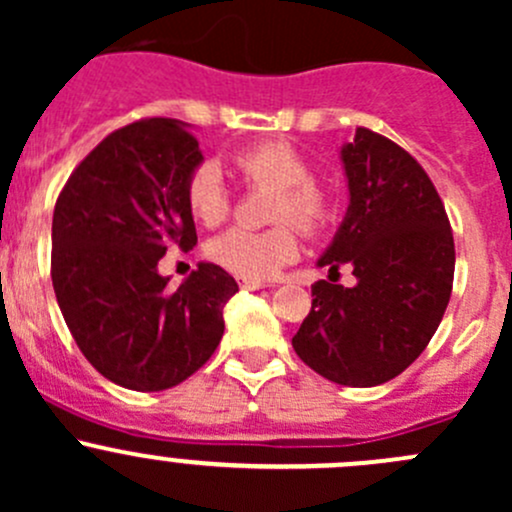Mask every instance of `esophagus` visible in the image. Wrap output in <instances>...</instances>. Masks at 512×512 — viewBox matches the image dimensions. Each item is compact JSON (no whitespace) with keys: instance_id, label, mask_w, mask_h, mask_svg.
I'll return each instance as SVG.
<instances>
[{"instance_id":"34e87169","label":"esophagus","mask_w":512,"mask_h":512,"mask_svg":"<svg viewBox=\"0 0 512 512\" xmlns=\"http://www.w3.org/2000/svg\"><path fill=\"white\" fill-rule=\"evenodd\" d=\"M237 285H240V289H262V287H267L265 282H257V280H240Z\"/></svg>"}]
</instances>
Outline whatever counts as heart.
I'll list each match as a JSON object with an SVG mask.
<instances>
[{"instance_id":"heart-1","label":"heart","mask_w":512,"mask_h":512,"mask_svg":"<svg viewBox=\"0 0 512 512\" xmlns=\"http://www.w3.org/2000/svg\"><path fill=\"white\" fill-rule=\"evenodd\" d=\"M235 168L250 188H277L267 230L232 227L208 245V257L242 280H270L299 257V226L319 235L337 220V195L312 178V165L287 141H262L235 153ZM185 200L198 223L223 225L232 210V193L215 163L195 165L185 183ZM295 225L292 226L291 223Z\"/></svg>"}]
</instances>
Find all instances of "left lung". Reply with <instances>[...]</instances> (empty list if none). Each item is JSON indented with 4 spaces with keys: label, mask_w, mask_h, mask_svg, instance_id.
<instances>
[{
    "label": "left lung",
    "mask_w": 512,
    "mask_h": 512,
    "mask_svg": "<svg viewBox=\"0 0 512 512\" xmlns=\"http://www.w3.org/2000/svg\"><path fill=\"white\" fill-rule=\"evenodd\" d=\"M349 213L312 285V309L294 334L299 359L342 386H379L428 347L453 289L456 247L436 185L409 151L356 128L342 148ZM352 264L354 288L333 275Z\"/></svg>",
    "instance_id": "1"
}]
</instances>
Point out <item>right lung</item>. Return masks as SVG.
Wrapping results in <instances>:
<instances>
[{
  "mask_svg": "<svg viewBox=\"0 0 512 512\" xmlns=\"http://www.w3.org/2000/svg\"><path fill=\"white\" fill-rule=\"evenodd\" d=\"M200 160L183 121L141 118L108 133L56 198V302L89 364L126 389L178 386L223 339L237 292L223 267L203 262L178 289L158 275L170 247L198 242L185 183Z\"/></svg>",
  "mask_w": 512,
  "mask_h": 512,
  "instance_id": "right-lung-1",
  "label": "right lung"
}]
</instances>
